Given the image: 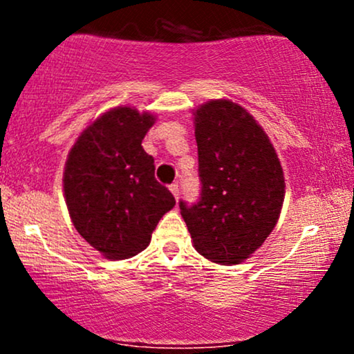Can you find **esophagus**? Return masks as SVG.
<instances>
[{"label": "esophagus", "mask_w": 354, "mask_h": 354, "mask_svg": "<svg viewBox=\"0 0 354 354\" xmlns=\"http://www.w3.org/2000/svg\"><path fill=\"white\" fill-rule=\"evenodd\" d=\"M169 191H171L173 193V196L176 198H180V186H178V183H171V185H169Z\"/></svg>", "instance_id": "1"}]
</instances>
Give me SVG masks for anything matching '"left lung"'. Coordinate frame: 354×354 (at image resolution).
Returning <instances> with one entry per match:
<instances>
[{
    "label": "left lung",
    "mask_w": 354,
    "mask_h": 354,
    "mask_svg": "<svg viewBox=\"0 0 354 354\" xmlns=\"http://www.w3.org/2000/svg\"><path fill=\"white\" fill-rule=\"evenodd\" d=\"M200 198L180 200L200 254L238 265L265 243L279 218L284 178L263 128L239 104L209 101L194 113Z\"/></svg>",
    "instance_id": "1"
}]
</instances>
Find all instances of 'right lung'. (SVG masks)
<instances>
[{"instance_id":"1","label":"right lung","mask_w":354,"mask_h":354,"mask_svg":"<svg viewBox=\"0 0 354 354\" xmlns=\"http://www.w3.org/2000/svg\"><path fill=\"white\" fill-rule=\"evenodd\" d=\"M153 115L111 109L88 126L68 154L64 196L78 233L109 259L131 258L176 200L154 178V160L141 141Z\"/></svg>"}]
</instances>
